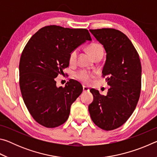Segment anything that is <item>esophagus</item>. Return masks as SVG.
Returning <instances> with one entry per match:
<instances>
[{
  "label": "esophagus",
  "mask_w": 157,
  "mask_h": 157,
  "mask_svg": "<svg viewBox=\"0 0 157 157\" xmlns=\"http://www.w3.org/2000/svg\"><path fill=\"white\" fill-rule=\"evenodd\" d=\"M83 91H84V92H89V87L83 86Z\"/></svg>",
  "instance_id": "esophagus-1"
}]
</instances>
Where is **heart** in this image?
<instances>
[{
	"instance_id": "obj_1",
	"label": "heart",
	"mask_w": 157,
	"mask_h": 157,
	"mask_svg": "<svg viewBox=\"0 0 157 157\" xmlns=\"http://www.w3.org/2000/svg\"><path fill=\"white\" fill-rule=\"evenodd\" d=\"M87 51L89 52L90 55L95 59V58L100 56H102L103 55V48L101 46V45L97 43L92 44L87 47ZM77 57H78V50L75 49L73 50V51L69 55V63H74L76 62ZM76 78H78L79 80L83 82L85 84H88L91 82V79L93 77V74L88 71L85 70H81L77 72L76 73Z\"/></svg>"
}]
</instances>
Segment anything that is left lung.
Here are the masks:
<instances>
[{
  "instance_id": "1",
  "label": "left lung",
  "mask_w": 157,
  "mask_h": 157,
  "mask_svg": "<svg viewBox=\"0 0 157 157\" xmlns=\"http://www.w3.org/2000/svg\"><path fill=\"white\" fill-rule=\"evenodd\" d=\"M107 52L102 76L110 86L107 95L90 90L94 101L89 111L94 123L109 131L128 120L137 105L141 89V64L136 48L125 34L113 28L90 30Z\"/></svg>"
}]
</instances>
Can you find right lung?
Masks as SVG:
<instances>
[{
	"mask_svg": "<svg viewBox=\"0 0 157 157\" xmlns=\"http://www.w3.org/2000/svg\"><path fill=\"white\" fill-rule=\"evenodd\" d=\"M86 41H91L86 29L53 25L39 30L25 45L19 62L21 92L29 112L41 125L54 128L64 123L83 91L73 79L57 87L55 78L68 67L71 51Z\"/></svg>",
	"mask_w": 157,
	"mask_h": 157,
	"instance_id": "1",
	"label": "right lung"
}]
</instances>
